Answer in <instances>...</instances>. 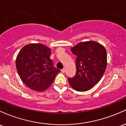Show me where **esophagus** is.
<instances>
[{"mask_svg":"<svg viewBox=\"0 0 126 126\" xmlns=\"http://www.w3.org/2000/svg\"><path fill=\"white\" fill-rule=\"evenodd\" d=\"M61 71H62V73H63V74H64V73H65V71H66V69H62V70H61Z\"/></svg>","mask_w":126,"mask_h":126,"instance_id":"esophagus-1","label":"esophagus"}]
</instances>
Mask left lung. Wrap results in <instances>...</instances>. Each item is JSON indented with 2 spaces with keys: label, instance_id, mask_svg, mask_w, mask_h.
<instances>
[{
  "label": "left lung",
  "instance_id": "left-lung-1",
  "mask_svg": "<svg viewBox=\"0 0 126 126\" xmlns=\"http://www.w3.org/2000/svg\"><path fill=\"white\" fill-rule=\"evenodd\" d=\"M77 56L76 75L68 78L72 88L78 92L90 90L101 79L107 66V54L105 48L96 41L78 43L71 48Z\"/></svg>",
  "mask_w": 126,
  "mask_h": 126
}]
</instances>
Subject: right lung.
I'll use <instances>...</instances> for the list:
<instances>
[{"label":"right lung","instance_id":"right-lung-1","mask_svg":"<svg viewBox=\"0 0 126 126\" xmlns=\"http://www.w3.org/2000/svg\"><path fill=\"white\" fill-rule=\"evenodd\" d=\"M51 50L42 44H29L21 48L16 65L21 79L30 89L44 92L51 86L60 70L54 67Z\"/></svg>","mask_w":126,"mask_h":126}]
</instances>
